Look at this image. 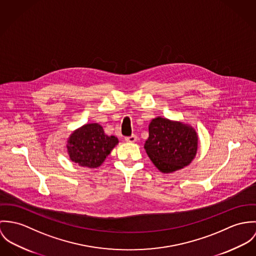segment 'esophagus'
Masks as SVG:
<instances>
[{
    "label": "esophagus",
    "mask_w": 256,
    "mask_h": 256,
    "mask_svg": "<svg viewBox=\"0 0 256 256\" xmlns=\"http://www.w3.org/2000/svg\"><path fill=\"white\" fill-rule=\"evenodd\" d=\"M136 140H138V136H134V134L126 138V142H132H132H136Z\"/></svg>",
    "instance_id": "obj_1"
}]
</instances>
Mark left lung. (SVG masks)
<instances>
[{
    "mask_svg": "<svg viewBox=\"0 0 256 256\" xmlns=\"http://www.w3.org/2000/svg\"><path fill=\"white\" fill-rule=\"evenodd\" d=\"M198 138L188 124L161 116L149 124L144 148L150 160L162 172H172L190 164L196 155Z\"/></svg>",
    "mask_w": 256,
    "mask_h": 256,
    "instance_id": "1",
    "label": "left lung"
}]
</instances>
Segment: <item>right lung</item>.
Here are the masks:
<instances>
[{"label":"right lung","mask_w":256,"mask_h":256,"mask_svg":"<svg viewBox=\"0 0 256 256\" xmlns=\"http://www.w3.org/2000/svg\"><path fill=\"white\" fill-rule=\"evenodd\" d=\"M118 143L114 136H107L99 124H87L74 130L68 140L70 159L82 167L97 168Z\"/></svg>","instance_id":"1"}]
</instances>
